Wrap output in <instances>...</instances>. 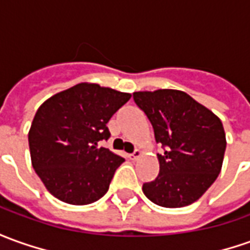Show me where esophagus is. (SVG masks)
<instances>
[{
    "label": "esophagus",
    "mask_w": 250,
    "mask_h": 250,
    "mask_svg": "<svg viewBox=\"0 0 250 250\" xmlns=\"http://www.w3.org/2000/svg\"><path fill=\"white\" fill-rule=\"evenodd\" d=\"M128 157H130L131 160H138L139 157H141V150H139V149H135V150H134V153L130 154Z\"/></svg>",
    "instance_id": "esophagus-1"
}]
</instances>
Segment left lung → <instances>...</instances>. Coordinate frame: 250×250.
I'll list each match as a JSON object with an SVG mask.
<instances>
[{"label":"left lung","instance_id":"left-lung-1","mask_svg":"<svg viewBox=\"0 0 250 250\" xmlns=\"http://www.w3.org/2000/svg\"><path fill=\"white\" fill-rule=\"evenodd\" d=\"M132 98L164 149L157 154L160 172L154 181L144 183V194L166 208L193 204L222 169L226 134L220 119L181 90L135 91Z\"/></svg>","mask_w":250,"mask_h":250}]
</instances>
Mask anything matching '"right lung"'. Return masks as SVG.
<instances>
[{
	"instance_id": "right-lung-1",
	"label": "right lung",
	"mask_w": 250,
	"mask_h": 250,
	"mask_svg": "<svg viewBox=\"0 0 250 250\" xmlns=\"http://www.w3.org/2000/svg\"><path fill=\"white\" fill-rule=\"evenodd\" d=\"M131 94L79 83L38 108L28 132L32 167L50 194L86 205L108 191L125 161L98 142L111 137L106 123Z\"/></svg>"
}]
</instances>
